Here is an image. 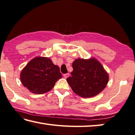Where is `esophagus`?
<instances>
[{"label":"esophagus","instance_id":"34e87169","mask_svg":"<svg viewBox=\"0 0 135 135\" xmlns=\"http://www.w3.org/2000/svg\"><path fill=\"white\" fill-rule=\"evenodd\" d=\"M69 76H70V74H68V73H67V74H64V78H68V77H69Z\"/></svg>","mask_w":135,"mask_h":135}]
</instances>
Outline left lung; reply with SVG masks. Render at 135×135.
<instances>
[{
  "label": "left lung",
  "mask_w": 135,
  "mask_h": 135,
  "mask_svg": "<svg viewBox=\"0 0 135 135\" xmlns=\"http://www.w3.org/2000/svg\"><path fill=\"white\" fill-rule=\"evenodd\" d=\"M71 76L67 78L76 94L88 98L99 94L108 83L109 75L101 64L94 58H78L73 63Z\"/></svg>",
  "instance_id": "obj_1"
}]
</instances>
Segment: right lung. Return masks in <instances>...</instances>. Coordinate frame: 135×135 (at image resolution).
<instances>
[{
	"mask_svg": "<svg viewBox=\"0 0 135 135\" xmlns=\"http://www.w3.org/2000/svg\"><path fill=\"white\" fill-rule=\"evenodd\" d=\"M62 78L60 68L50 58L36 57L26 65L21 73L24 87L35 94H44L52 89L55 83Z\"/></svg>",
	"mask_w": 135,
	"mask_h": 135,
	"instance_id": "right-lung-1",
	"label": "right lung"
}]
</instances>
